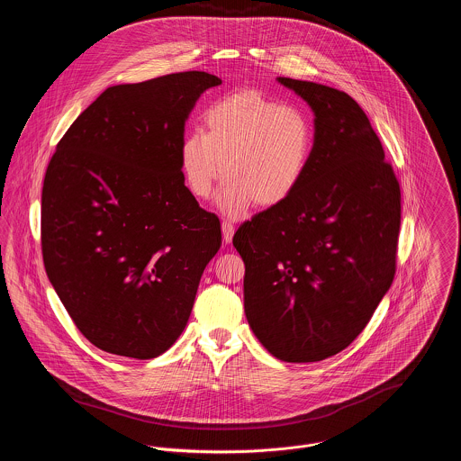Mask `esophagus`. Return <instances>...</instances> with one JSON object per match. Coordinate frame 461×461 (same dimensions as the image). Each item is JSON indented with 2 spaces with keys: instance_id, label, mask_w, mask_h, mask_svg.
I'll list each match as a JSON object with an SVG mask.
<instances>
[{
  "instance_id": "obj_1",
  "label": "esophagus",
  "mask_w": 461,
  "mask_h": 461,
  "mask_svg": "<svg viewBox=\"0 0 461 461\" xmlns=\"http://www.w3.org/2000/svg\"><path fill=\"white\" fill-rule=\"evenodd\" d=\"M221 234H223V241L225 243H230L232 241V236H234V225L227 220L221 221Z\"/></svg>"
}]
</instances>
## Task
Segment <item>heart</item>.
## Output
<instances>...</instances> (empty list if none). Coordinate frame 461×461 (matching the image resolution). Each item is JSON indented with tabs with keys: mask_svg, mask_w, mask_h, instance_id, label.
I'll list each match as a JSON object with an SVG mask.
<instances>
[{
	"mask_svg": "<svg viewBox=\"0 0 461 461\" xmlns=\"http://www.w3.org/2000/svg\"><path fill=\"white\" fill-rule=\"evenodd\" d=\"M205 131L194 130L181 143L179 165L188 190L211 195L227 174L216 203L229 216L254 202L273 207L293 197L311 165L314 128L296 104L245 90L214 101L203 113Z\"/></svg>",
	"mask_w": 461,
	"mask_h": 461,
	"instance_id": "heart-1",
	"label": "heart"
}]
</instances>
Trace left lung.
<instances>
[{"instance_id":"1","label":"left lung","mask_w":461,"mask_h":461,"mask_svg":"<svg viewBox=\"0 0 461 461\" xmlns=\"http://www.w3.org/2000/svg\"><path fill=\"white\" fill-rule=\"evenodd\" d=\"M314 113V149L296 194L234 234L245 314L284 362H318L366 329L395 273L401 192L358 103L327 85L276 77Z\"/></svg>"}]
</instances>
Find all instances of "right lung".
<instances>
[{"label":"right lung","instance_id":"add662e5","mask_svg":"<svg viewBox=\"0 0 461 461\" xmlns=\"http://www.w3.org/2000/svg\"><path fill=\"white\" fill-rule=\"evenodd\" d=\"M218 76L188 70L106 88L68 128L42 188V256L77 330L138 360L186 327L221 245L220 220L185 186L179 150Z\"/></svg>","mask_w":461,"mask_h":461}]
</instances>
